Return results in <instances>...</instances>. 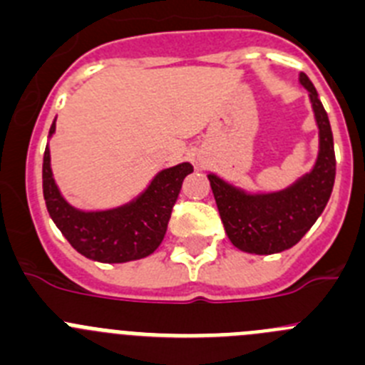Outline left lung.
Here are the masks:
<instances>
[{
    "mask_svg": "<svg viewBox=\"0 0 365 365\" xmlns=\"http://www.w3.org/2000/svg\"><path fill=\"white\" fill-rule=\"evenodd\" d=\"M309 91L314 118L320 129V153L314 169L289 189L272 195H247L209 175L220 218L229 240L240 251L274 255L297 245L326 209L333 192L336 158L329 118L311 80L300 74Z\"/></svg>",
    "mask_w": 365,
    "mask_h": 365,
    "instance_id": "8db88e82",
    "label": "left lung"
}]
</instances>
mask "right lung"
<instances>
[{"label":"right lung","instance_id":"obj_1","mask_svg":"<svg viewBox=\"0 0 365 365\" xmlns=\"http://www.w3.org/2000/svg\"><path fill=\"white\" fill-rule=\"evenodd\" d=\"M54 133V123L51 134ZM190 163L162 170L142 196L129 205L101 212H83L61 198L51 170V153L43 154V198L52 222L80 255L103 264H123L153 255L162 244Z\"/></svg>","mask_w":365,"mask_h":365}]
</instances>
